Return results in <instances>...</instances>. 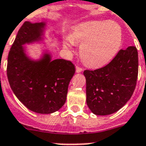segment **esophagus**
I'll list each match as a JSON object with an SVG mask.
<instances>
[{
    "instance_id": "obj_1",
    "label": "esophagus",
    "mask_w": 146,
    "mask_h": 146,
    "mask_svg": "<svg viewBox=\"0 0 146 146\" xmlns=\"http://www.w3.org/2000/svg\"><path fill=\"white\" fill-rule=\"evenodd\" d=\"M82 68H81V67H76V72L77 73H81V72H82Z\"/></svg>"
}]
</instances>
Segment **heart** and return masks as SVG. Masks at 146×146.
I'll use <instances>...</instances> for the list:
<instances>
[{
    "mask_svg": "<svg viewBox=\"0 0 146 146\" xmlns=\"http://www.w3.org/2000/svg\"><path fill=\"white\" fill-rule=\"evenodd\" d=\"M122 42V31L117 23L90 21L79 24L64 41L66 48L81 44L79 53L90 67H104L114 58Z\"/></svg>",
    "mask_w": 146,
    "mask_h": 146,
    "instance_id": "1",
    "label": "heart"
}]
</instances>
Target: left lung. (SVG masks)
I'll return each instance as SVG.
<instances>
[{
  "label": "left lung",
  "instance_id": "8db88e82",
  "mask_svg": "<svg viewBox=\"0 0 146 146\" xmlns=\"http://www.w3.org/2000/svg\"><path fill=\"white\" fill-rule=\"evenodd\" d=\"M86 103L97 115L115 113L127 103L138 76V52L134 46L121 49L111 62L95 70H85Z\"/></svg>",
  "mask_w": 146,
  "mask_h": 146
}]
</instances>
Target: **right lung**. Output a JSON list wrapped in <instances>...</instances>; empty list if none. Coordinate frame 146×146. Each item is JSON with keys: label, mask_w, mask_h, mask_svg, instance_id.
<instances>
[{"label": "right lung", "mask_w": 146, "mask_h": 146, "mask_svg": "<svg viewBox=\"0 0 146 146\" xmlns=\"http://www.w3.org/2000/svg\"><path fill=\"white\" fill-rule=\"evenodd\" d=\"M47 23L25 22L21 27L8 55L7 78L12 91L31 111L51 114L59 110L66 102L68 85L75 73V67L64 59H52L48 50H42L34 58L25 45L46 46ZM61 40L54 31L48 33Z\"/></svg>", "instance_id": "add662e5"}]
</instances>
